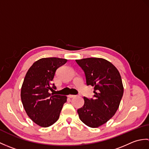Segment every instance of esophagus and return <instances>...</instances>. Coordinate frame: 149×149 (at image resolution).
<instances>
[{"mask_svg": "<svg viewBox=\"0 0 149 149\" xmlns=\"http://www.w3.org/2000/svg\"><path fill=\"white\" fill-rule=\"evenodd\" d=\"M75 97H76V95H68L69 98H74Z\"/></svg>", "mask_w": 149, "mask_h": 149, "instance_id": "34e87169", "label": "esophagus"}]
</instances>
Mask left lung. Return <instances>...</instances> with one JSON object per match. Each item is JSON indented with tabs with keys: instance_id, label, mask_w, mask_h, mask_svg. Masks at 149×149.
Returning <instances> with one entry per match:
<instances>
[{
	"instance_id": "left-lung-1",
	"label": "left lung",
	"mask_w": 149,
	"mask_h": 149,
	"mask_svg": "<svg viewBox=\"0 0 149 149\" xmlns=\"http://www.w3.org/2000/svg\"><path fill=\"white\" fill-rule=\"evenodd\" d=\"M84 72L87 85L94 86V98L84 97L77 110L79 118L88 127H100L115 115L123 93L122 78L111 63L102 58L75 60Z\"/></svg>"
}]
</instances>
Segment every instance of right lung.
<instances>
[{
	"mask_svg": "<svg viewBox=\"0 0 149 149\" xmlns=\"http://www.w3.org/2000/svg\"><path fill=\"white\" fill-rule=\"evenodd\" d=\"M67 59L58 58H42L28 70L21 88V100L28 116L41 127H47L58 120L67 97L54 95L56 89L51 83L56 70Z\"/></svg>",
	"mask_w": 149,
	"mask_h": 149,
	"instance_id": "obj_1",
	"label": "right lung"
}]
</instances>
